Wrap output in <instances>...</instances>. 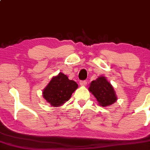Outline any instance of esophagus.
<instances>
[{
    "label": "esophagus",
    "instance_id": "esophagus-1",
    "mask_svg": "<svg viewBox=\"0 0 150 150\" xmlns=\"http://www.w3.org/2000/svg\"><path fill=\"white\" fill-rule=\"evenodd\" d=\"M86 84H87V82L86 81H80L79 82V84L81 86H86Z\"/></svg>",
    "mask_w": 150,
    "mask_h": 150
}]
</instances>
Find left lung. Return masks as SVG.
Instances as JSON below:
<instances>
[{"label": "left lung", "instance_id": "1", "mask_svg": "<svg viewBox=\"0 0 150 150\" xmlns=\"http://www.w3.org/2000/svg\"><path fill=\"white\" fill-rule=\"evenodd\" d=\"M89 91L103 107L111 105L118 100L113 86L103 76H100L89 84Z\"/></svg>", "mask_w": 150, "mask_h": 150}]
</instances>
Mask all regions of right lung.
<instances>
[{
    "instance_id": "right-lung-1",
    "label": "right lung",
    "mask_w": 150,
    "mask_h": 150,
    "mask_svg": "<svg viewBox=\"0 0 150 150\" xmlns=\"http://www.w3.org/2000/svg\"><path fill=\"white\" fill-rule=\"evenodd\" d=\"M78 88V84L69 79L63 73L52 78L42 90V97L52 107H60L69 100L72 93Z\"/></svg>"
}]
</instances>
